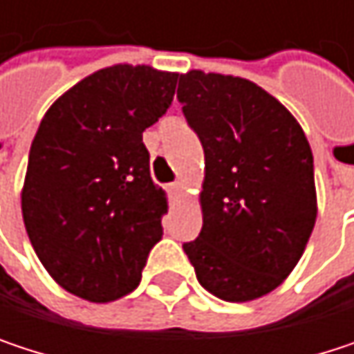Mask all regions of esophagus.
I'll return each mask as SVG.
<instances>
[{
	"label": "esophagus",
	"mask_w": 354,
	"mask_h": 354,
	"mask_svg": "<svg viewBox=\"0 0 354 354\" xmlns=\"http://www.w3.org/2000/svg\"><path fill=\"white\" fill-rule=\"evenodd\" d=\"M182 190H184V184L180 180H176L174 184H170V192L172 194H182Z\"/></svg>",
	"instance_id": "obj_1"
}]
</instances>
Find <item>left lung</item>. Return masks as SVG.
Returning <instances> with one entry per match:
<instances>
[{"label": "left lung", "instance_id": "left-lung-1", "mask_svg": "<svg viewBox=\"0 0 354 354\" xmlns=\"http://www.w3.org/2000/svg\"><path fill=\"white\" fill-rule=\"evenodd\" d=\"M178 100L205 151L203 230L182 248L209 293L254 301L291 274L316 225L310 143L295 116L244 77L192 69Z\"/></svg>", "mask_w": 354, "mask_h": 354}]
</instances>
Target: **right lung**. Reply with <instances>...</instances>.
Here are the masks:
<instances>
[{
    "label": "right lung",
    "mask_w": 354,
    "mask_h": 354,
    "mask_svg": "<svg viewBox=\"0 0 354 354\" xmlns=\"http://www.w3.org/2000/svg\"><path fill=\"white\" fill-rule=\"evenodd\" d=\"M178 73L100 69L40 120L22 186V217L53 281L92 304L131 293L162 240L166 192L149 174L143 131L172 104Z\"/></svg>",
    "instance_id": "1"
}]
</instances>
